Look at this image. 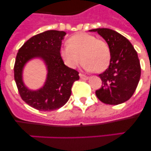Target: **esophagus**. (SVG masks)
I'll return each instance as SVG.
<instances>
[{
  "instance_id": "esophagus-1",
  "label": "esophagus",
  "mask_w": 151,
  "mask_h": 151,
  "mask_svg": "<svg viewBox=\"0 0 151 151\" xmlns=\"http://www.w3.org/2000/svg\"><path fill=\"white\" fill-rule=\"evenodd\" d=\"M79 76H80V78H81V79H82V80L88 79V77L87 76H85V75H84V74H82V73H80Z\"/></svg>"
}]
</instances>
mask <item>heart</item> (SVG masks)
Wrapping results in <instances>:
<instances>
[{
  "label": "heart",
  "mask_w": 151,
  "mask_h": 151,
  "mask_svg": "<svg viewBox=\"0 0 151 151\" xmlns=\"http://www.w3.org/2000/svg\"><path fill=\"white\" fill-rule=\"evenodd\" d=\"M67 42L68 45L60 49V56L68 67L76 68L82 60L86 70L101 73L110 65L111 53L104 40L88 33L78 32L71 36Z\"/></svg>",
  "instance_id": "1"
}]
</instances>
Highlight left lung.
<instances>
[{
    "mask_svg": "<svg viewBox=\"0 0 151 151\" xmlns=\"http://www.w3.org/2000/svg\"><path fill=\"white\" fill-rule=\"evenodd\" d=\"M104 38L111 53L110 65L99 75L101 88L95 91L97 98L106 104L117 105L133 95L141 77V65L137 51L127 38L110 29H95Z\"/></svg>",
    "mask_w": 151,
    "mask_h": 151,
    "instance_id": "left-lung-1",
    "label": "left lung"
}]
</instances>
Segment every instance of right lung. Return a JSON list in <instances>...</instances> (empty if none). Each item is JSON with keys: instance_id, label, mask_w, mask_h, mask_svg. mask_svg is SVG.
<instances>
[{"instance_id": "obj_1", "label": "right lung", "mask_w": 151, "mask_h": 151, "mask_svg": "<svg viewBox=\"0 0 151 151\" xmlns=\"http://www.w3.org/2000/svg\"><path fill=\"white\" fill-rule=\"evenodd\" d=\"M63 31L48 30L29 38L21 47L14 64V78L21 98L32 107L41 111H52L62 107L69 99L74 82L79 79L78 72L66 66L60 56ZM40 57L45 61L48 76L43 87L37 91L28 89L22 82L24 64Z\"/></svg>"}]
</instances>
